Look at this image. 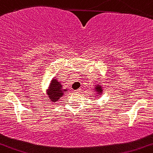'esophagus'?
<instances>
[{
  "mask_svg": "<svg viewBox=\"0 0 153 153\" xmlns=\"http://www.w3.org/2000/svg\"><path fill=\"white\" fill-rule=\"evenodd\" d=\"M80 91H81V90H80V89L75 90V91H74V93H76V94H79V93L80 92Z\"/></svg>",
  "mask_w": 153,
  "mask_h": 153,
  "instance_id": "esophagus-1",
  "label": "esophagus"
}]
</instances>
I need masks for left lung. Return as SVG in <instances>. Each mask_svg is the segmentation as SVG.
I'll list each match as a JSON object with an SVG mask.
<instances>
[{
  "label": "left lung",
  "instance_id": "left-lung-1",
  "mask_svg": "<svg viewBox=\"0 0 153 153\" xmlns=\"http://www.w3.org/2000/svg\"><path fill=\"white\" fill-rule=\"evenodd\" d=\"M94 90H95V91L97 93L98 95H100V94H102V91H103V90H102V87L100 85H96L95 89ZM97 97H99V96H97Z\"/></svg>",
  "mask_w": 153,
  "mask_h": 153
}]
</instances>
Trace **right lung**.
Wrapping results in <instances>:
<instances>
[{
	"mask_svg": "<svg viewBox=\"0 0 153 153\" xmlns=\"http://www.w3.org/2000/svg\"><path fill=\"white\" fill-rule=\"evenodd\" d=\"M68 90L63 89L61 82H59L56 79L53 78L51 83L49 85V88L48 89V98L51 102H57L59 98L64 95V93L66 92Z\"/></svg>",
	"mask_w": 153,
	"mask_h": 153,
	"instance_id": "right-lung-1",
	"label": "right lung"
}]
</instances>
